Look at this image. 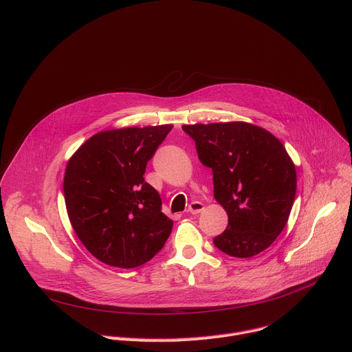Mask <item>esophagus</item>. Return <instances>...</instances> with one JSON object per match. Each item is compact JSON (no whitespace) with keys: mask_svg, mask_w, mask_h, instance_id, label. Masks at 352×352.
I'll use <instances>...</instances> for the list:
<instances>
[{"mask_svg":"<svg viewBox=\"0 0 352 352\" xmlns=\"http://www.w3.org/2000/svg\"><path fill=\"white\" fill-rule=\"evenodd\" d=\"M204 210H205V205L202 202H192L188 206V212L192 213V214H199V213H202Z\"/></svg>","mask_w":352,"mask_h":352,"instance_id":"34e87169","label":"esophagus"}]
</instances>
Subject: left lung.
<instances>
[{
  "label": "left lung",
  "instance_id": "obj_1",
  "mask_svg": "<svg viewBox=\"0 0 352 352\" xmlns=\"http://www.w3.org/2000/svg\"><path fill=\"white\" fill-rule=\"evenodd\" d=\"M197 157L213 171L214 199L228 226L213 242L234 258H252L284 230L295 199L296 171L283 143L242 121L184 125Z\"/></svg>",
  "mask_w": 352,
  "mask_h": 352
}]
</instances>
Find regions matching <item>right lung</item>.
<instances>
[{
	"label": "right lung",
	"mask_w": 352,
	"mask_h": 352,
	"mask_svg": "<svg viewBox=\"0 0 352 352\" xmlns=\"http://www.w3.org/2000/svg\"><path fill=\"white\" fill-rule=\"evenodd\" d=\"M173 125L103 131L69 159L64 196L69 221L89 252L106 265L132 269L164 246L173 220L143 175Z\"/></svg>",
	"instance_id": "obj_1"
}]
</instances>
